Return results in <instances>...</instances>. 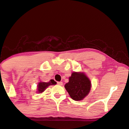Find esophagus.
<instances>
[{"mask_svg": "<svg viewBox=\"0 0 129 129\" xmlns=\"http://www.w3.org/2000/svg\"><path fill=\"white\" fill-rule=\"evenodd\" d=\"M57 84L58 85L61 86V85H62L63 83H62V82H61V81H60V82H57Z\"/></svg>", "mask_w": 129, "mask_h": 129, "instance_id": "1", "label": "esophagus"}]
</instances>
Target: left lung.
I'll return each instance as SVG.
<instances>
[{"label":"left lung","mask_w":129,"mask_h":129,"mask_svg":"<svg viewBox=\"0 0 129 129\" xmlns=\"http://www.w3.org/2000/svg\"><path fill=\"white\" fill-rule=\"evenodd\" d=\"M91 82L84 73L73 72L65 88L75 101H80L88 94L91 88Z\"/></svg>","instance_id":"8db88e82"}]
</instances>
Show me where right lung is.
<instances>
[{
    "instance_id": "1",
    "label": "right lung",
    "mask_w": 129,
    "mask_h": 129,
    "mask_svg": "<svg viewBox=\"0 0 129 129\" xmlns=\"http://www.w3.org/2000/svg\"><path fill=\"white\" fill-rule=\"evenodd\" d=\"M56 82L54 81L53 80H51L49 82H40L38 85V92L39 93H41L43 92L45 89L49 85H56Z\"/></svg>"
}]
</instances>
